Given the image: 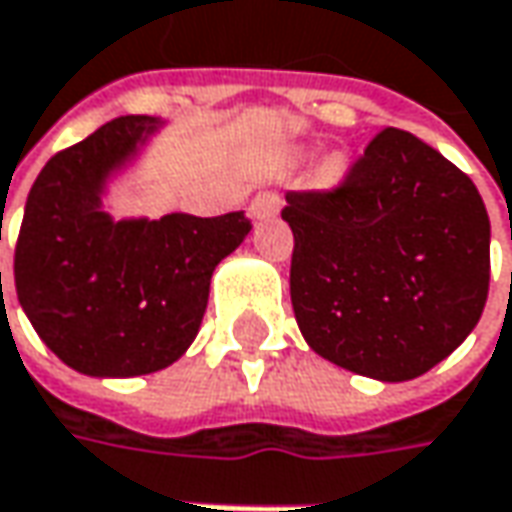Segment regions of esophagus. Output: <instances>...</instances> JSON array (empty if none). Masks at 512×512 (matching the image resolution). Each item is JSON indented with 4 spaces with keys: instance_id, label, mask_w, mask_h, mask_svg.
<instances>
[{
    "instance_id": "1",
    "label": "esophagus",
    "mask_w": 512,
    "mask_h": 512,
    "mask_svg": "<svg viewBox=\"0 0 512 512\" xmlns=\"http://www.w3.org/2000/svg\"><path fill=\"white\" fill-rule=\"evenodd\" d=\"M280 203H283V195L277 192V189H266V192H260L255 201H252V215L255 218H269V215H274L277 209H280Z\"/></svg>"
}]
</instances>
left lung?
<instances>
[{"label":"left lung","mask_w":512,"mask_h":512,"mask_svg":"<svg viewBox=\"0 0 512 512\" xmlns=\"http://www.w3.org/2000/svg\"><path fill=\"white\" fill-rule=\"evenodd\" d=\"M291 306L306 343L362 377L405 382L479 323L490 221L479 189L442 152L385 127L343 181L289 192Z\"/></svg>","instance_id":"1"}]
</instances>
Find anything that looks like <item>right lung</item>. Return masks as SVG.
I'll return each instance as SVG.
<instances>
[{
	"instance_id": "right-lung-1",
	"label": "right lung",
	"mask_w": 512,
	"mask_h": 512,
	"mask_svg": "<svg viewBox=\"0 0 512 512\" xmlns=\"http://www.w3.org/2000/svg\"><path fill=\"white\" fill-rule=\"evenodd\" d=\"M158 127L121 115L56 152L25 203L13 280L45 345L90 377H138L184 354L201 328L215 266L249 235L243 212L113 221L107 175Z\"/></svg>"
}]
</instances>
